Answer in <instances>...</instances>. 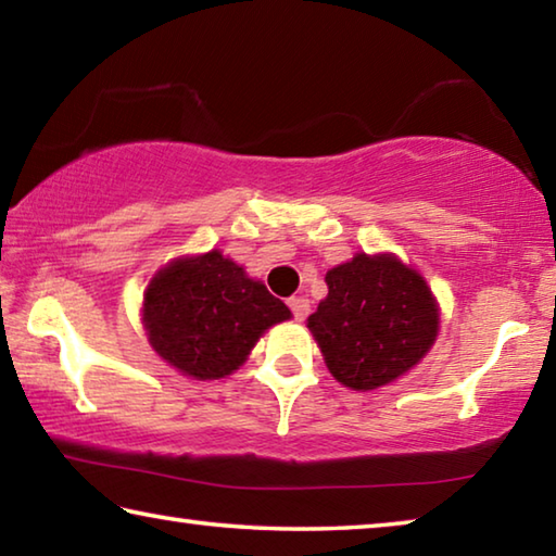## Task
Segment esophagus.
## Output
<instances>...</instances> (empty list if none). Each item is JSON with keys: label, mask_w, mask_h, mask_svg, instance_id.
<instances>
[{"label": "esophagus", "mask_w": 556, "mask_h": 556, "mask_svg": "<svg viewBox=\"0 0 556 556\" xmlns=\"http://www.w3.org/2000/svg\"><path fill=\"white\" fill-rule=\"evenodd\" d=\"M287 304H289L291 314H294L296 321H304V318L308 316V312H312V301H308L306 296H291Z\"/></svg>", "instance_id": "1"}]
</instances>
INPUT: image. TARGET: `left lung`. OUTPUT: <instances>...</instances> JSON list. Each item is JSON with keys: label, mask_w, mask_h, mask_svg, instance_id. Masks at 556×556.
I'll list each match as a JSON object with an SVG mask.
<instances>
[{"label": "left lung", "mask_w": 556, "mask_h": 556, "mask_svg": "<svg viewBox=\"0 0 556 556\" xmlns=\"http://www.w3.org/2000/svg\"><path fill=\"white\" fill-rule=\"evenodd\" d=\"M328 296L308 316L324 361L353 390L382 388L434 343L439 308L427 281L390 255H355L326 275Z\"/></svg>", "instance_id": "8db88e82"}]
</instances>
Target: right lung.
Listing matches in <instances>:
<instances>
[{"instance_id":"right-lung-1","label":"right lung","mask_w":556,"mask_h":556,"mask_svg":"<svg viewBox=\"0 0 556 556\" xmlns=\"http://www.w3.org/2000/svg\"><path fill=\"white\" fill-rule=\"evenodd\" d=\"M289 316V308L262 281L250 279L218 250L172 262L144 294L149 343L195 380L238 370L257 338Z\"/></svg>"}]
</instances>
